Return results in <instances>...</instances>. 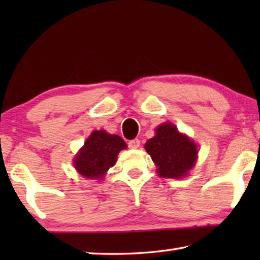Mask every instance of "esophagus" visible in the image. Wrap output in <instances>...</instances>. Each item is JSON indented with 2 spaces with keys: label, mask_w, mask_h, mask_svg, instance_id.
I'll list each match as a JSON object with an SVG mask.
<instances>
[{
  "label": "esophagus",
  "mask_w": 260,
  "mask_h": 260,
  "mask_svg": "<svg viewBox=\"0 0 260 260\" xmlns=\"http://www.w3.org/2000/svg\"><path fill=\"white\" fill-rule=\"evenodd\" d=\"M128 147L132 149H136L140 147V140L139 139H134L128 141Z\"/></svg>",
  "instance_id": "1"
}]
</instances>
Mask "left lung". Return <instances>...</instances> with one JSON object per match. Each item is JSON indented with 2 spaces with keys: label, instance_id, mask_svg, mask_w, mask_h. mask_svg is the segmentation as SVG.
I'll list each match as a JSON object with an SVG mask.
<instances>
[{
  "label": "left lung",
  "instance_id": "obj_1",
  "mask_svg": "<svg viewBox=\"0 0 260 260\" xmlns=\"http://www.w3.org/2000/svg\"><path fill=\"white\" fill-rule=\"evenodd\" d=\"M146 150L162 178L184 177L195 165L197 157L196 144L170 122L157 127L156 136L147 141Z\"/></svg>",
  "mask_w": 260,
  "mask_h": 260
}]
</instances>
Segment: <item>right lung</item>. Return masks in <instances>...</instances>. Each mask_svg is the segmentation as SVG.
Returning <instances> with one entry per match:
<instances>
[{
    "mask_svg": "<svg viewBox=\"0 0 260 260\" xmlns=\"http://www.w3.org/2000/svg\"><path fill=\"white\" fill-rule=\"evenodd\" d=\"M125 148L126 143L120 136L108 134L105 131H95L78 153L74 166L83 177L101 179L114 165L118 152Z\"/></svg>",
    "mask_w": 260,
    "mask_h": 260,
    "instance_id": "obj_1",
    "label": "right lung"
}]
</instances>
